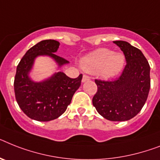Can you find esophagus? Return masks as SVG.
I'll return each mask as SVG.
<instances>
[{
    "mask_svg": "<svg viewBox=\"0 0 160 160\" xmlns=\"http://www.w3.org/2000/svg\"><path fill=\"white\" fill-rule=\"evenodd\" d=\"M89 80H90V77H88V76H87V75H83L82 79V82H85L89 81Z\"/></svg>",
    "mask_w": 160,
    "mask_h": 160,
    "instance_id": "esophagus-1",
    "label": "esophagus"
}]
</instances>
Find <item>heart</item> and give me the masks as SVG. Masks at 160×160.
I'll return each instance as SVG.
<instances>
[{
	"instance_id": "heart-1",
	"label": "heart",
	"mask_w": 160,
	"mask_h": 160,
	"mask_svg": "<svg viewBox=\"0 0 160 160\" xmlns=\"http://www.w3.org/2000/svg\"><path fill=\"white\" fill-rule=\"evenodd\" d=\"M124 64L125 58L122 54L113 52L107 48L97 49L81 59V65L86 72L97 73L103 79L117 76Z\"/></svg>"
}]
</instances>
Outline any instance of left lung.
Listing matches in <instances>:
<instances>
[{"instance_id": "left-lung-1", "label": "left lung", "mask_w": 160, "mask_h": 160, "mask_svg": "<svg viewBox=\"0 0 160 160\" xmlns=\"http://www.w3.org/2000/svg\"><path fill=\"white\" fill-rule=\"evenodd\" d=\"M122 50L127 64L117 80H95L97 92L92 104L103 118L127 121L142 110L150 88V65L139 49L124 41L113 42Z\"/></svg>"}]
</instances>
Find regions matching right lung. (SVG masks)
Segmentation results:
<instances>
[{
    "label": "right lung",
    "instance_id": "right-lung-1",
    "mask_svg": "<svg viewBox=\"0 0 160 160\" xmlns=\"http://www.w3.org/2000/svg\"><path fill=\"white\" fill-rule=\"evenodd\" d=\"M59 42L43 40L26 52L17 66L14 93L17 103L30 118L47 122L59 118L71 103L72 96L81 86L82 75L70 78L63 72H55L48 78L36 82L29 76L36 58L48 56L57 64L58 69L69 62L55 55Z\"/></svg>",
    "mask_w": 160,
    "mask_h": 160
}]
</instances>
